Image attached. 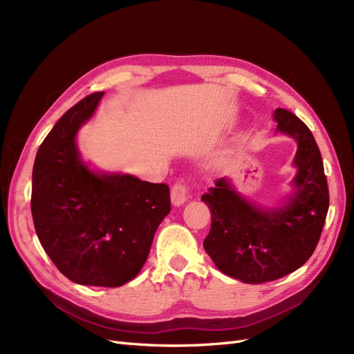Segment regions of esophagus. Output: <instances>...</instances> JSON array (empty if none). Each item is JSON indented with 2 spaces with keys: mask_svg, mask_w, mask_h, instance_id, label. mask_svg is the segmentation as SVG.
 <instances>
[{
  "mask_svg": "<svg viewBox=\"0 0 354 354\" xmlns=\"http://www.w3.org/2000/svg\"><path fill=\"white\" fill-rule=\"evenodd\" d=\"M188 187L182 182H176V184L172 187V191H170V200H172V204L175 207H179L184 204L188 200Z\"/></svg>",
  "mask_w": 354,
  "mask_h": 354,
  "instance_id": "obj_1",
  "label": "esophagus"
}]
</instances>
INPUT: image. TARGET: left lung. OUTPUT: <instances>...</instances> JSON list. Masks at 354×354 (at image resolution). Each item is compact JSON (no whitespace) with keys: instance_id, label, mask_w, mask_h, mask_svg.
I'll list each match as a JSON object with an SVG mask.
<instances>
[{"instance_id":"obj_1","label":"left lung","mask_w":354,"mask_h":354,"mask_svg":"<svg viewBox=\"0 0 354 354\" xmlns=\"http://www.w3.org/2000/svg\"><path fill=\"white\" fill-rule=\"evenodd\" d=\"M277 131L292 137L297 150L293 192L279 207L246 200L229 178L201 197L212 212L204 250L216 267L242 283L281 279L302 267L318 245L328 212V185L321 151L310 129L287 109L274 111Z\"/></svg>"}]
</instances>
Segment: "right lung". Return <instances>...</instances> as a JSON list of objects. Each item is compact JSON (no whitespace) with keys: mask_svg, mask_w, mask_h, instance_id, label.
<instances>
[{"mask_svg":"<svg viewBox=\"0 0 354 354\" xmlns=\"http://www.w3.org/2000/svg\"><path fill=\"white\" fill-rule=\"evenodd\" d=\"M103 91L65 112L36 153L32 217L52 263L71 281L120 287L137 277L154 233L170 212L166 184L97 172L77 147Z\"/></svg>","mask_w":354,"mask_h":354,"instance_id":"1","label":"right lung"}]
</instances>
